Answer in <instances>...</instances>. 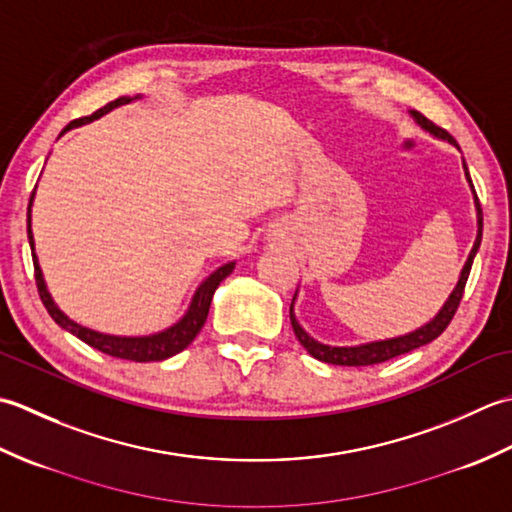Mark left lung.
Instances as JSON below:
<instances>
[{
  "instance_id": "1",
  "label": "left lung",
  "mask_w": 512,
  "mask_h": 512,
  "mask_svg": "<svg viewBox=\"0 0 512 512\" xmlns=\"http://www.w3.org/2000/svg\"><path fill=\"white\" fill-rule=\"evenodd\" d=\"M413 121H416L422 129H427V132H431L433 136L438 138H444L449 140L451 145L458 147V143H455L453 136L447 132V129L438 127L436 123H431L427 116H422L420 112H411ZM460 149V147H458ZM464 173H466V180H469L471 189H473V182H471V176H469V169H466V162H464ZM473 195H475V209H477V237H475V244L471 248L469 253V259H466V264L462 268V275H460V281L458 286H455V290L451 292L449 301L444 303L442 310L436 314V319L429 321L427 325H422V328H418L416 332H409L405 336H396V339H387V341H374V343H365V345H354V347H332V345H323L319 341H314L312 336L301 328L295 312H292V303H295V299H292L290 303V323H292V330H295V336L299 339V343L306 347L308 354L319 358V361L323 363H330V365H343V367H365V365H378V363H385L389 361V358H396L400 354H407L411 350H416V347H422L431 343L433 339H438V336L447 330V325L451 323L455 310H458L460 301H462V295H464V286H466V279H469V273H471V266H473V259H475V253L477 248H480L482 244V228H484V217H482V206H480V200H477V193L473 189ZM297 297V295H295Z\"/></svg>"
}]
</instances>
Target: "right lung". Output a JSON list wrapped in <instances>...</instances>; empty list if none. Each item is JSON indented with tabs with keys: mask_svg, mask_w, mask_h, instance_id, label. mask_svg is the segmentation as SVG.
I'll return each mask as SVG.
<instances>
[{
	"mask_svg": "<svg viewBox=\"0 0 512 512\" xmlns=\"http://www.w3.org/2000/svg\"><path fill=\"white\" fill-rule=\"evenodd\" d=\"M136 99H138V96H136ZM129 101H132V99L121 96V99H116L112 103H107L105 107H101V110H96L92 116L76 118V121H72L68 127L63 129V132H68L70 127H79V125H85L88 121H94V118H101L103 114L114 110V107L125 105ZM32 198H35V191H32L30 202H28V242H30V250H32V264H35V281H37L39 297H41L43 306H46L50 317L54 319V323H59L63 330H68L70 334L76 336V339H81L83 343H88L90 347H94V350H99V352H103L107 356H114V358H125V361H136V363L165 361V358L176 356L178 352H182L184 347H187L195 339V336H198L206 317H209L213 292L217 290V286H220L228 275L233 273L235 262L217 268L209 279L202 281V286L193 295V301H191L187 314H184V317L176 325H171V328H167L165 332L149 334V336H112V334L94 332V330L83 328V325H79V323H74L72 319L65 317V314L57 306H54V301H52L50 292L46 288V281H43V275H41V268H39L37 255H35V239H32V231H30Z\"/></svg>",
	"mask_w": 512,
	"mask_h": 512,
	"instance_id": "right-lung-1",
	"label": "right lung"
}]
</instances>
